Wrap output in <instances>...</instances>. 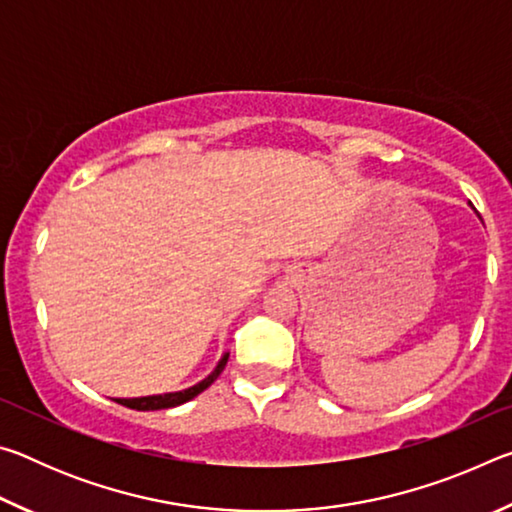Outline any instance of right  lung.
Instances as JSON below:
<instances>
[{"instance_id":"1","label":"right lung","mask_w":512,"mask_h":512,"mask_svg":"<svg viewBox=\"0 0 512 512\" xmlns=\"http://www.w3.org/2000/svg\"><path fill=\"white\" fill-rule=\"evenodd\" d=\"M228 357H230V354L225 352L221 361L216 363V368L210 372V375H207L203 381H198L196 386L185 388V391L164 393V395H149V397H128V400H121V397H119V400H115V402H119L121 406H128V409H135V411H160V409H171V406L185 404L189 400H194L198 393H203L207 386L214 384L216 377H219L223 372L225 363H228Z\"/></svg>"}]
</instances>
